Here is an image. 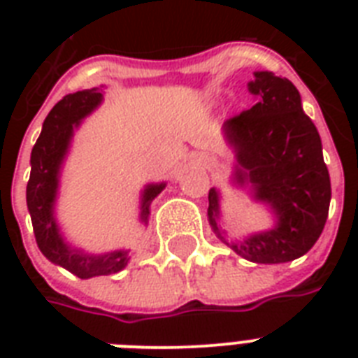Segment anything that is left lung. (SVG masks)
Returning a JSON list of instances; mask_svg holds the SVG:
<instances>
[{
    "label": "left lung",
    "instance_id": "8db88e82",
    "mask_svg": "<svg viewBox=\"0 0 358 358\" xmlns=\"http://www.w3.org/2000/svg\"><path fill=\"white\" fill-rule=\"evenodd\" d=\"M249 91L258 102L223 124L236 152V182L250 184L256 201L271 208L275 229L229 243L217 227L219 193H208V217L217 238L256 264H284L306 255L322 236L331 204V178L322 139L286 78L255 72Z\"/></svg>",
    "mask_w": 358,
    "mask_h": 358
}]
</instances>
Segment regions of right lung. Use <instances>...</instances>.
I'll return each mask as SVG.
<instances>
[{
	"instance_id": "add662e5",
	"label": "right lung",
	"mask_w": 358,
	"mask_h": 358,
	"mask_svg": "<svg viewBox=\"0 0 358 358\" xmlns=\"http://www.w3.org/2000/svg\"><path fill=\"white\" fill-rule=\"evenodd\" d=\"M102 102L100 89H85L74 94H66L48 113L42 124L41 137L31 150V174L27 182V210H29L33 232L38 249L48 260L69 269L80 278L100 277L119 273L128 264L126 250H113L108 255H89L80 249H72L64 243L55 223L53 206L59 187V169L69 152L70 139L81 119L94 111ZM165 184L146 185L141 199V221L148 223L150 204L163 191Z\"/></svg>"
}]
</instances>
